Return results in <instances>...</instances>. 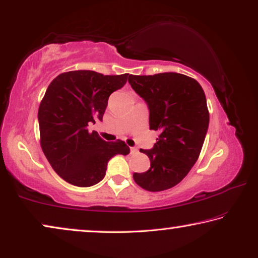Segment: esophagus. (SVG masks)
<instances>
[{"mask_svg":"<svg viewBox=\"0 0 258 258\" xmlns=\"http://www.w3.org/2000/svg\"><path fill=\"white\" fill-rule=\"evenodd\" d=\"M130 152H132V154H136L138 150L136 149V147H132V149H130Z\"/></svg>","mask_w":258,"mask_h":258,"instance_id":"34e87169","label":"esophagus"}]
</instances>
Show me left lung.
I'll list each match as a JSON object with an SVG mask.
<instances>
[{
  "label": "left lung",
  "instance_id": "8db88e82",
  "mask_svg": "<svg viewBox=\"0 0 258 258\" xmlns=\"http://www.w3.org/2000/svg\"><path fill=\"white\" fill-rule=\"evenodd\" d=\"M133 89L146 101L150 129L160 133L153 149L141 150L151 161L134 180L150 192L174 187L197 162L209 125L205 91L197 80L168 72L129 75Z\"/></svg>",
  "mask_w": 258,
  "mask_h": 258
}]
</instances>
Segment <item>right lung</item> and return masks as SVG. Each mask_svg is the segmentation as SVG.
<instances>
[{
  "instance_id": "add662e5",
  "label": "right lung",
  "mask_w": 258,
  "mask_h": 258,
  "mask_svg": "<svg viewBox=\"0 0 258 258\" xmlns=\"http://www.w3.org/2000/svg\"><path fill=\"white\" fill-rule=\"evenodd\" d=\"M128 77L71 71L49 84L37 114L41 147L53 170L67 183L92 186L104 178L109 159L129 154L124 142H105L88 130V125L103 120L109 95L121 89Z\"/></svg>"
}]
</instances>
